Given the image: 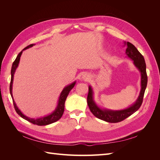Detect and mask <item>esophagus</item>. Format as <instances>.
Segmentation results:
<instances>
[{"mask_svg":"<svg viewBox=\"0 0 160 160\" xmlns=\"http://www.w3.org/2000/svg\"><path fill=\"white\" fill-rule=\"evenodd\" d=\"M81 79L84 81H88L90 79V75H89V73H88V72H85V73L82 75Z\"/></svg>","mask_w":160,"mask_h":160,"instance_id":"obj_1","label":"esophagus"}]
</instances>
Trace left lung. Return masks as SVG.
<instances>
[{
	"instance_id": "obj_1",
	"label": "left lung",
	"mask_w": 160,
	"mask_h": 160,
	"mask_svg": "<svg viewBox=\"0 0 160 160\" xmlns=\"http://www.w3.org/2000/svg\"><path fill=\"white\" fill-rule=\"evenodd\" d=\"M126 46L125 55L129 59L133 61L134 66L141 74V89L138 99L129 107L120 110H112L107 108H102L97 104L94 100V92L91 86H89V93L88 96V105L91 113L96 118L109 123H118L126 119L137 111L142 105L145 90L148 83L146 73V65L143 55L140 53L133 44L129 42L124 41L123 47Z\"/></svg>"
}]
</instances>
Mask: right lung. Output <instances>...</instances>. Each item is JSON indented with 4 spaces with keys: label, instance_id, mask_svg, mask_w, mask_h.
<instances>
[{
    "label": "right lung",
    "instance_id": "obj_1",
    "mask_svg": "<svg viewBox=\"0 0 160 160\" xmlns=\"http://www.w3.org/2000/svg\"><path fill=\"white\" fill-rule=\"evenodd\" d=\"M34 45H35V44H31L30 45L27 46L25 47V49H23L20 52L18 53V55H17L16 59L14 60L13 62L12 65V68H11V83H10V93L12 97V101H13V104H14V109H15L17 113L21 116V117L23 119H25V120L28 121L33 124L37 125H40V126H42V125H49L51 124L54 122H56L57 121L61 119L62 117V114H63L64 110H65V102L66 101V99L68 96L70 91L74 88V86L76 83V81L72 82V83L65 86L63 88V89L62 90L61 93L59 95V99H58V102L57 107L55 109V110L52 111V112L49 115L43 116V117H41L38 118H28L25 115H24L21 111L18 109L17 107V105L15 103V101L14 100L13 98V95H12V84H13V79H14V72L16 71V69H17V67L18 66L19 62H20V58L21 57V55L22 53V51H25L27 49H29V48L33 47Z\"/></svg>",
    "mask_w": 160,
    "mask_h": 160
}]
</instances>
